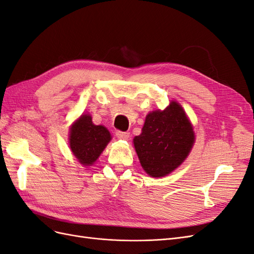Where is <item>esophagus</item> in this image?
<instances>
[{"instance_id": "34e87169", "label": "esophagus", "mask_w": 254, "mask_h": 254, "mask_svg": "<svg viewBox=\"0 0 254 254\" xmlns=\"http://www.w3.org/2000/svg\"><path fill=\"white\" fill-rule=\"evenodd\" d=\"M129 132H123V131H117V136L121 140H128L129 139Z\"/></svg>"}]
</instances>
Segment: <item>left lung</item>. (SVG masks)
Listing matches in <instances>:
<instances>
[{
  "mask_svg": "<svg viewBox=\"0 0 254 254\" xmlns=\"http://www.w3.org/2000/svg\"><path fill=\"white\" fill-rule=\"evenodd\" d=\"M195 142V133L181 105L171 102L161 111L146 115L142 133L133 139L143 170L160 178L174 172L187 159Z\"/></svg>",
  "mask_w": 254,
  "mask_h": 254,
  "instance_id": "left-lung-1",
  "label": "left lung"
}]
</instances>
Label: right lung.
<instances>
[{
  "label": "right lung",
  "instance_id": "obj_1",
  "mask_svg": "<svg viewBox=\"0 0 254 254\" xmlns=\"http://www.w3.org/2000/svg\"><path fill=\"white\" fill-rule=\"evenodd\" d=\"M111 140L109 130L102 125H94L91 115L82 114L70 129V148L78 162L92 165L101 156Z\"/></svg>",
  "mask_w": 254,
  "mask_h": 254
}]
</instances>
